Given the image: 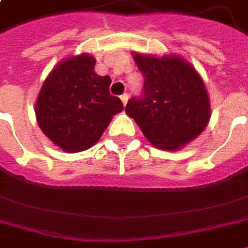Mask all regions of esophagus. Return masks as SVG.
<instances>
[{"label": "esophagus", "mask_w": 248, "mask_h": 248, "mask_svg": "<svg viewBox=\"0 0 248 248\" xmlns=\"http://www.w3.org/2000/svg\"><path fill=\"white\" fill-rule=\"evenodd\" d=\"M121 102H123V105L124 106L127 105V102H128V93H124V94H121Z\"/></svg>", "instance_id": "34e87169"}]
</instances>
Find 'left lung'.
<instances>
[{
    "label": "left lung",
    "instance_id": "1",
    "mask_svg": "<svg viewBox=\"0 0 248 248\" xmlns=\"http://www.w3.org/2000/svg\"><path fill=\"white\" fill-rule=\"evenodd\" d=\"M145 77L143 93L125 106L145 138L162 151H177L195 140L209 123L211 102L201 75L177 54L132 53Z\"/></svg>",
    "mask_w": 248,
    "mask_h": 248
}]
</instances>
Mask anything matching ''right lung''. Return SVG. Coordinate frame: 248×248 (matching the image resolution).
<instances>
[{
	"label": "right lung",
	"instance_id": "obj_1",
	"mask_svg": "<svg viewBox=\"0 0 248 248\" xmlns=\"http://www.w3.org/2000/svg\"><path fill=\"white\" fill-rule=\"evenodd\" d=\"M94 65V57L88 53L60 61L44 79L36 100L40 130L69 154L92 148L124 108L108 92L110 77L97 75Z\"/></svg>",
	"mask_w": 248,
	"mask_h": 248
}]
</instances>
